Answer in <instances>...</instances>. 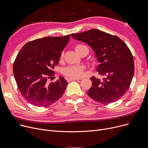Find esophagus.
<instances>
[{
  "mask_svg": "<svg viewBox=\"0 0 148 148\" xmlns=\"http://www.w3.org/2000/svg\"><path fill=\"white\" fill-rule=\"evenodd\" d=\"M80 80V79H77V78H74V79H73V78H68V79H66V80H67L68 82L74 81V80Z\"/></svg>",
  "mask_w": 148,
  "mask_h": 148,
  "instance_id": "esophagus-1",
  "label": "esophagus"
}]
</instances>
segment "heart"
<instances>
[{
    "instance_id": "obj_1",
    "label": "heart",
    "mask_w": 148,
    "mask_h": 148,
    "mask_svg": "<svg viewBox=\"0 0 148 148\" xmlns=\"http://www.w3.org/2000/svg\"><path fill=\"white\" fill-rule=\"evenodd\" d=\"M75 49L77 53L79 54L80 52L84 50H87L89 51L88 47L83 44H77L75 47ZM64 53H62L60 55V59H62L64 57ZM84 67L79 65H71L65 68L64 70V74L69 78H80L82 77L84 74Z\"/></svg>"
}]
</instances>
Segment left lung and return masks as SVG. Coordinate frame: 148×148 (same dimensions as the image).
<instances>
[{
  "label": "left lung",
  "instance_id": "obj_1",
  "mask_svg": "<svg viewBox=\"0 0 148 148\" xmlns=\"http://www.w3.org/2000/svg\"><path fill=\"white\" fill-rule=\"evenodd\" d=\"M71 36L91 47L99 64L97 71L104 77L101 80L91 77L92 85L88 95L103 104L113 103L122 97L134 74L133 56L127 44L117 36L95 29Z\"/></svg>",
  "mask_w": 148,
  "mask_h": 148
}]
</instances>
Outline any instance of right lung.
Returning a JSON list of instances; mask_svg holds the SVG:
<instances>
[{
    "mask_svg": "<svg viewBox=\"0 0 148 148\" xmlns=\"http://www.w3.org/2000/svg\"><path fill=\"white\" fill-rule=\"evenodd\" d=\"M70 36L44 37L26 43L13 65V73L21 95L35 106L47 107L63 95L68 82L62 77L49 83L53 69L59 64L62 51Z\"/></svg>",
    "mask_w": 148,
    "mask_h": 148,
    "instance_id": "1",
    "label": "right lung"
}]
</instances>
